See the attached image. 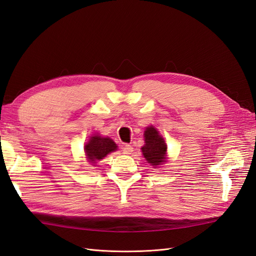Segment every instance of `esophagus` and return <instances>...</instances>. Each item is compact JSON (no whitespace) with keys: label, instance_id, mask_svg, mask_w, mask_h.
<instances>
[{"label":"esophagus","instance_id":"obj_1","mask_svg":"<svg viewBox=\"0 0 256 256\" xmlns=\"http://www.w3.org/2000/svg\"><path fill=\"white\" fill-rule=\"evenodd\" d=\"M134 152V147L129 145V144H125L122 146V152L125 154H130L131 152Z\"/></svg>","mask_w":256,"mask_h":256}]
</instances>
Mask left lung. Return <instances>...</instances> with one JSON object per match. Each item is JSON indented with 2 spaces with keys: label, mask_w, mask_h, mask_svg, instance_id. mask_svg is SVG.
I'll return each instance as SVG.
<instances>
[{
  "label": "left lung",
  "mask_w": 256,
  "mask_h": 256,
  "mask_svg": "<svg viewBox=\"0 0 256 256\" xmlns=\"http://www.w3.org/2000/svg\"><path fill=\"white\" fill-rule=\"evenodd\" d=\"M145 144L142 147L143 156L154 168L160 166L166 162V150L168 145L159 131L154 126L147 127L144 131Z\"/></svg>",
  "instance_id": "obj_1"
}]
</instances>
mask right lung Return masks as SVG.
<instances>
[{
  "instance_id": "obj_1",
  "label": "right lung",
  "mask_w": 256,
  "mask_h": 256,
  "mask_svg": "<svg viewBox=\"0 0 256 256\" xmlns=\"http://www.w3.org/2000/svg\"><path fill=\"white\" fill-rule=\"evenodd\" d=\"M118 150V145L110 138H104L94 134L90 138L88 142L84 145V152L86 158L92 164L104 159L108 154Z\"/></svg>"
}]
</instances>
